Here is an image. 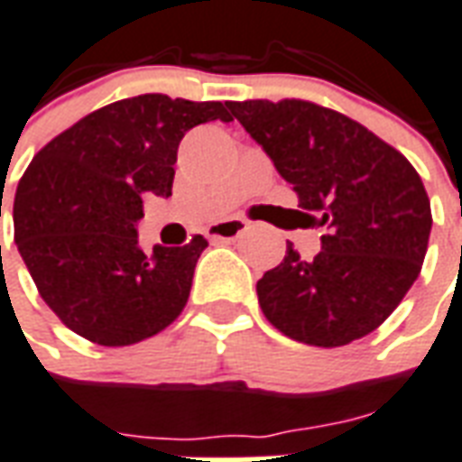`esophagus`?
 Returning a JSON list of instances; mask_svg holds the SVG:
<instances>
[{"label": "esophagus", "mask_w": 462, "mask_h": 462, "mask_svg": "<svg viewBox=\"0 0 462 462\" xmlns=\"http://www.w3.org/2000/svg\"><path fill=\"white\" fill-rule=\"evenodd\" d=\"M245 230H247V222L240 220V217H235V220H225L213 225V227L208 230V237L213 242H232L237 240Z\"/></svg>", "instance_id": "esophagus-1"}]
</instances>
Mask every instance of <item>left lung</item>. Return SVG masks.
<instances>
[{
    "mask_svg": "<svg viewBox=\"0 0 462 462\" xmlns=\"http://www.w3.org/2000/svg\"><path fill=\"white\" fill-rule=\"evenodd\" d=\"M232 117L291 183L320 252L286 257L257 282L283 336L340 347L382 326L421 272L431 203L404 153L336 109L306 100L230 102ZM299 213V210H296Z\"/></svg>",
    "mask_w": 462,
    "mask_h": 462,
    "instance_id": "8db88e82",
    "label": "left lung"
}]
</instances>
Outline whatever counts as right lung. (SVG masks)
Segmentation results:
<instances>
[{"label": "right lung", "mask_w": 462, "mask_h": 462, "mask_svg": "<svg viewBox=\"0 0 462 462\" xmlns=\"http://www.w3.org/2000/svg\"><path fill=\"white\" fill-rule=\"evenodd\" d=\"M222 102L136 95L75 122L19 180L14 237L41 299L73 333L122 347L156 336L186 306L208 240L139 247L144 193L169 198L188 129L230 122Z\"/></svg>", "instance_id": "right-lung-1"}]
</instances>
